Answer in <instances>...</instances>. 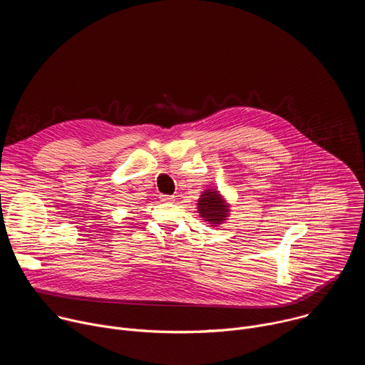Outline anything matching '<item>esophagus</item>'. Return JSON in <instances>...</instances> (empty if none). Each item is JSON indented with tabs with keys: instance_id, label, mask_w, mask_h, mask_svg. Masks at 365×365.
<instances>
[{
	"instance_id": "34e87169",
	"label": "esophagus",
	"mask_w": 365,
	"mask_h": 365,
	"mask_svg": "<svg viewBox=\"0 0 365 365\" xmlns=\"http://www.w3.org/2000/svg\"><path fill=\"white\" fill-rule=\"evenodd\" d=\"M159 197H160V200H163V202H170V200L175 199L173 195H160Z\"/></svg>"
}]
</instances>
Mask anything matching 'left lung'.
Segmentation results:
<instances>
[{"label":"left lung","instance_id":"8db88e82","mask_svg":"<svg viewBox=\"0 0 365 365\" xmlns=\"http://www.w3.org/2000/svg\"><path fill=\"white\" fill-rule=\"evenodd\" d=\"M197 205L202 218L211 224H221L228 215V206L215 190H206L199 199Z\"/></svg>","mask_w":365,"mask_h":365}]
</instances>
